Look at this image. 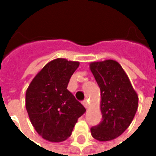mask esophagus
Instances as JSON below:
<instances>
[{"label": "esophagus", "instance_id": "34e87169", "mask_svg": "<svg viewBox=\"0 0 156 156\" xmlns=\"http://www.w3.org/2000/svg\"><path fill=\"white\" fill-rule=\"evenodd\" d=\"M83 106H84L86 108H88V103L87 100H83Z\"/></svg>", "mask_w": 156, "mask_h": 156}]
</instances>
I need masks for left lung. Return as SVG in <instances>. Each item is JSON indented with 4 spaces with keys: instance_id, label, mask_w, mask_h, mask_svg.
<instances>
[{
    "instance_id": "1",
    "label": "left lung",
    "mask_w": 156,
    "mask_h": 156,
    "mask_svg": "<svg viewBox=\"0 0 156 156\" xmlns=\"http://www.w3.org/2000/svg\"><path fill=\"white\" fill-rule=\"evenodd\" d=\"M89 67L101 92L103 119L100 124L91 128L92 136L99 141L112 140L129 126L137 111L139 98L118 62H94Z\"/></svg>"
}]
</instances>
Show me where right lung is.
<instances>
[{
	"label": "right lung",
	"mask_w": 156,
	"mask_h": 156,
	"mask_svg": "<svg viewBox=\"0 0 156 156\" xmlns=\"http://www.w3.org/2000/svg\"><path fill=\"white\" fill-rule=\"evenodd\" d=\"M78 66V62L54 59L45 65L27 89L26 108L29 119L36 131L46 140H66L78 118L86 111L67 89Z\"/></svg>",
	"instance_id": "1"
}]
</instances>
